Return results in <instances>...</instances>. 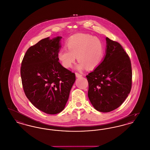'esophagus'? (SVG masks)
Segmentation results:
<instances>
[{"instance_id":"obj_1","label":"esophagus","mask_w":150,"mask_h":150,"mask_svg":"<svg viewBox=\"0 0 150 150\" xmlns=\"http://www.w3.org/2000/svg\"><path fill=\"white\" fill-rule=\"evenodd\" d=\"M75 75H76V76L77 78H80V77L82 76V75H81V74H79V73H78V72H76V73H75Z\"/></svg>"}]
</instances>
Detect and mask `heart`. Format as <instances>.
<instances>
[{
    "label": "heart",
    "mask_w": 150,
    "mask_h": 150,
    "mask_svg": "<svg viewBox=\"0 0 150 150\" xmlns=\"http://www.w3.org/2000/svg\"><path fill=\"white\" fill-rule=\"evenodd\" d=\"M67 48H62L58 57L62 65L66 68L71 67L78 57V70L85 67L93 69L101 62L104 48L100 40L88 34H77L72 36L67 43Z\"/></svg>",
    "instance_id": "heart-1"
}]
</instances>
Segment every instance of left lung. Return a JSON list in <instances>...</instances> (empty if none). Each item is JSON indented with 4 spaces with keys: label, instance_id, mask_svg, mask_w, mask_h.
<instances>
[{
    "label": "left lung",
    "instance_id": "obj_1",
    "mask_svg": "<svg viewBox=\"0 0 150 150\" xmlns=\"http://www.w3.org/2000/svg\"><path fill=\"white\" fill-rule=\"evenodd\" d=\"M104 60L86 76L89 83L88 97L94 108L109 112L118 108L132 87L131 60L118 42L106 38Z\"/></svg>",
    "mask_w": 150,
    "mask_h": 150
}]
</instances>
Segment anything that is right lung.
Returning a JSON list of instances; mask_svg holds the SVG:
<instances>
[{
    "label": "right lung",
    "instance_id": "add662e5",
    "mask_svg": "<svg viewBox=\"0 0 150 150\" xmlns=\"http://www.w3.org/2000/svg\"><path fill=\"white\" fill-rule=\"evenodd\" d=\"M61 38L42 39L27 50L21 64L25 96L35 107L47 114L62 111L76 80L75 74L59 61Z\"/></svg>",
    "mask_w": 150,
    "mask_h": 150
}]
</instances>
